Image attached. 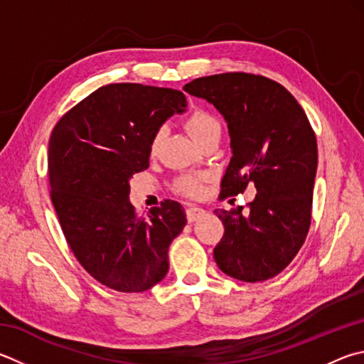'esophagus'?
<instances>
[{
    "mask_svg": "<svg viewBox=\"0 0 364 364\" xmlns=\"http://www.w3.org/2000/svg\"><path fill=\"white\" fill-rule=\"evenodd\" d=\"M203 215H205V210L200 208V207H189V208L186 210V218H188L189 223L197 221V220H199V218H202Z\"/></svg>",
    "mask_w": 364,
    "mask_h": 364,
    "instance_id": "1",
    "label": "esophagus"
}]
</instances>
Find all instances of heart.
<instances>
[{
  "instance_id": "1",
  "label": "heart",
  "mask_w": 364,
  "mask_h": 364,
  "mask_svg": "<svg viewBox=\"0 0 364 364\" xmlns=\"http://www.w3.org/2000/svg\"><path fill=\"white\" fill-rule=\"evenodd\" d=\"M184 124H186V129L191 134V136H193L199 144L210 136L221 135L220 119L207 109L197 108L194 111H191ZM164 135H165V129L159 127L154 132L153 136H151L149 140L151 154H156V151L159 149L161 143L164 140ZM207 178L208 176L202 173V171H186V173H181L180 176H176L175 189L183 196L196 199V197H200L203 194V184L207 181Z\"/></svg>"
}]
</instances>
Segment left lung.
I'll return each instance as SVG.
<instances>
[{
    "label": "left lung",
    "mask_w": 364,
    "mask_h": 364,
    "mask_svg": "<svg viewBox=\"0 0 364 364\" xmlns=\"http://www.w3.org/2000/svg\"><path fill=\"white\" fill-rule=\"evenodd\" d=\"M183 89L213 103L228 121L232 159L223 199L250 183L257 191L247 211L215 210L224 224L213 250L218 267L242 282L272 279L294 259L312 221L318 151L307 114L282 84L251 73L197 77Z\"/></svg>",
    "instance_id": "obj_1"
}]
</instances>
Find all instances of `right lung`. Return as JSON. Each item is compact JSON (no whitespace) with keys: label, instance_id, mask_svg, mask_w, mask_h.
I'll use <instances>...</instances> for the list:
<instances>
[{"label":"right lung","instance_id":"add662e5","mask_svg":"<svg viewBox=\"0 0 364 364\" xmlns=\"http://www.w3.org/2000/svg\"><path fill=\"white\" fill-rule=\"evenodd\" d=\"M183 92L119 82L92 92L52 130L50 200L79 264L102 285L141 293L168 270V247L186 226L181 203L164 200L138 216L129 180L149 165V140L175 113Z\"/></svg>","mask_w":364,"mask_h":364}]
</instances>
